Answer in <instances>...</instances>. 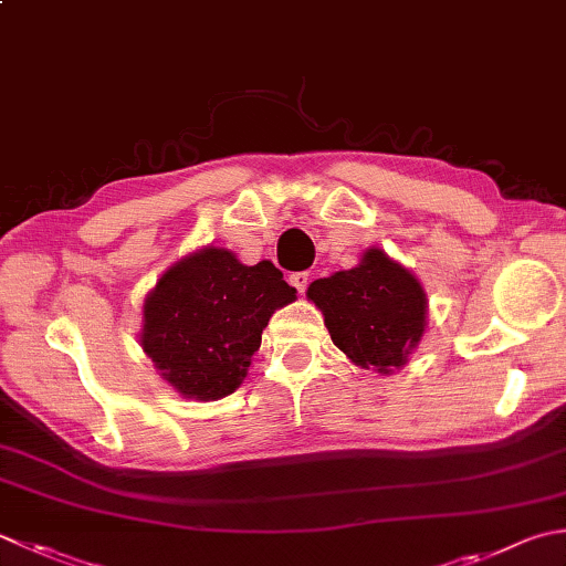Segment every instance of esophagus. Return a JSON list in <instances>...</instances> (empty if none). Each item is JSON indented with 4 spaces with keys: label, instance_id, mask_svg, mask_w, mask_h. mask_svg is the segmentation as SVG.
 <instances>
[{
    "label": "esophagus",
    "instance_id": "esophagus-1",
    "mask_svg": "<svg viewBox=\"0 0 566 566\" xmlns=\"http://www.w3.org/2000/svg\"><path fill=\"white\" fill-rule=\"evenodd\" d=\"M290 284L296 286V292H304L308 284V272H292L290 274Z\"/></svg>",
    "mask_w": 566,
    "mask_h": 566
}]
</instances>
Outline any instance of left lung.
<instances>
[{"label":"left lung","mask_w":566,"mask_h":566,"mask_svg":"<svg viewBox=\"0 0 566 566\" xmlns=\"http://www.w3.org/2000/svg\"><path fill=\"white\" fill-rule=\"evenodd\" d=\"M331 340L350 363L390 375L407 365L422 340L429 298L412 270L380 248H368L350 270L308 284Z\"/></svg>","instance_id":"obj_1"}]
</instances>
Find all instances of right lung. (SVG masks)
<instances>
[{
	"label": "right lung",
	"mask_w": 566,
	"mask_h": 566,
	"mask_svg": "<svg viewBox=\"0 0 566 566\" xmlns=\"http://www.w3.org/2000/svg\"><path fill=\"white\" fill-rule=\"evenodd\" d=\"M294 298L270 260L248 268L206 245L174 262L144 298L139 346L181 397L213 402L242 385L264 326Z\"/></svg>",
	"instance_id": "obj_1"
}]
</instances>
